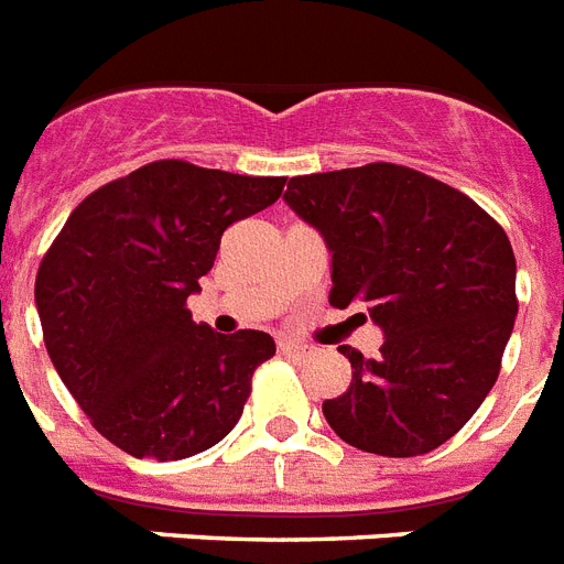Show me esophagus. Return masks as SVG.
<instances>
[{
    "mask_svg": "<svg viewBox=\"0 0 564 564\" xmlns=\"http://www.w3.org/2000/svg\"><path fill=\"white\" fill-rule=\"evenodd\" d=\"M278 349L286 355H306V344H301V340H292V338L278 340Z\"/></svg>",
    "mask_w": 564,
    "mask_h": 564,
    "instance_id": "obj_1",
    "label": "esophagus"
}]
</instances>
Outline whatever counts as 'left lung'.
Here are the masks:
<instances>
[{"label": "left lung", "instance_id": "obj_1", "mask_svg": "<svg viewBox=\"0 0 564 564\" xmlns=\"http://www.w3.org/2000/svg\"><path fill=\"white\" fill-rule=\"evenodd\" d=\"M283 200L333 254L329 304H364L384 333L378 358L340 347L352 381L324 419L364 453L435 451L487 399L513 333L505 229L467 194L392 163L292 177Z\"/></svg>", "mask_w": 564, "mask_h": 564}]
</instances>
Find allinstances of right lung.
I'll use <instances>...</instances> for the list:
<instances>
[{"instance_id": "1", "label": "right lung", "mask_w": 564, "mask_h": 564, "mask_svg": "<svg viewBox=\"0 0 564 564\" xmlns=\"http://www.w3.org/2000/svg\"><path fill=\"white\" fill-rule=\"evenodd\" d=\"M283 183L158 160L88 194L42 258L33 295L51 361L120 451L177 462L238 424L272 335L212 333L186 301L224 231Z\"/></svg>"}]
</instances>
